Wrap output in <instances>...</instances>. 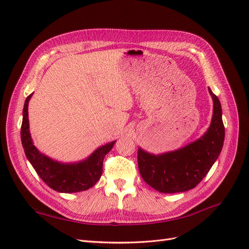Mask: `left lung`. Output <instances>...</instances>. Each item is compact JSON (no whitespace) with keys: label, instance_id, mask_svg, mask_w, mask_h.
<instances>
[{"label":"left lung","instance_id":"8db88e82","mask_svg":"<svg viewBox=\"0 0 249 249\" xmlns=\"http://www.w3.org/2000/svg\"><path fill=\"white\" fill-rule=\"evenodd\" d=\"M213 99V117L209 129L197 141L182 149L153 155L138 151L142 178L162 194H175L195 188L218 158L224 141V126L219 99L209 88Z\"/></svg>","mask_w":249,"mask_h":249}]
</instances>
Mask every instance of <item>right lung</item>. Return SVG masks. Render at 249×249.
Returning <instances> with one entry per match:
<instances>
[{"label":"right lung","mask_w":249,"mask_h":249,"mask_svg":"<svg viewBox=\"0 0 249 249\" xmlns=\"http://www.w3.org/2000/svg\"><path fill=\"white\" fill-rule=\"evenodd\" d=\"M31 96L32 94L28 96L23 107L20 135L26 156L39 177L52 189L65 194L83 191L93 187L102 175L103 159L114 147L116 141L95 150L90 157L83 161L76 163L54 161L40 153L31 139L28 119V104Z\"/></svg>","instance_id":"obj_1"}]
</instances>
